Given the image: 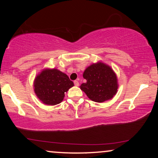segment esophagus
Returning a JSON list of instances; mask_svg holds the SVG:
<instances>
[{
	"instance_id": "obj_1",
	"label": "esophagus",
	"mask_w": 158,
	"mask_h": 158,
	"mask_svg": "<svg viewBox=\"0 0 158 158\" xmlns=\"http://www.w3.org/2000/svg\"><path fill=\"white\" fill-rule=\"evenodd\" d=\"M74 84H75V86H78L79 85V83H78V81H75Z\"/></svg>"
}]
</instances>
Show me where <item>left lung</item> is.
Listing matches in <instances>:
<instances>
[{"instance_id":"1","label":"left lung","mask_w":158,"mask_h":158,"mask_svg":"<svg viewBox=\"0 0 158 158\" xmlns=\"http://www.w3.org/2000/svg\"><path fill=\"white\" fill-rule=\"evenodd\" d=\"M83 76L86 83H82L80 88L93 101L103 103L111 99L117 93L118 84L115 72L101 61L88 66Z\"/></svg>"}]
</instances>
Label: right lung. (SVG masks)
<instances>
[{"mask_svg": "<svg viewBox=\"0 0 158 158\" xmlns=\"http://www.w3.org/2000/svg\"><path fill=\"white\" fill-rule=\"evenodd\" d=\"M74 85L65 73L56 68H44L34 81V90L37 98L48 106L63 101L64 94Z\"/></svg>", "mask_w": 158, "mask_h": 158, "instance_id": "add662e5", "label": "right lung"}]
</instances>
